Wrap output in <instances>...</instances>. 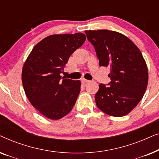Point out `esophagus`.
<instances>
[{
	"label": "esophagus",
	"mask_w": 159,
	"mask_h": 159,
	"mask_svg": "<svg viewBox=\"0 0 159 159\" xmlns=\"http://www.w3.org/2000/svg\"><path fill=\"white\" fill-rule=\"evenodd\" d=\"M90 82V80H86V79H82V83H87V82Z\"/></svg>",
	"instance_id": "1"
}]
</instances>
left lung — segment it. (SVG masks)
I'll return each instance as SVG.
<instances>
[{"instance_id": "8db88e82", "label": "left lung", "mask_w": 159, "mask_h": 159, "mask_svg": "<svg viewBox=\"0 0 159 159\" xmlns=\"http://www.w3.org/2000/svg\"><path fill=\"white\" fill-rule=\"evenodd\" d=\"M95 48L100 66H109L107 85L99 84L95 96L98 108L112 116H123L143 98L148 72L141 52L127 37L108 30H86Z\"/></svg>"}]
</instances>
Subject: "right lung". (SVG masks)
Listing matches in <instances>:
<instances>
[{
  "mask_svg": "<svg viewBox=\"0 0 159 159\" xmlns=\"http://www.w3.org/2000/svg\"><path fill=\"white\" fill-rule=\"evenodd\" d=\"M86 40L83 33L53 34L39 42L24 64L21 80L32 106L56 120L72 109L80 92V80L60 75L70 56Z\"/></svg>",
  "mask_w": 159,
  "mask_h": 159,
  "instance_id": "right-lung-1",
  "label": "right lung"
}]
</instances>
